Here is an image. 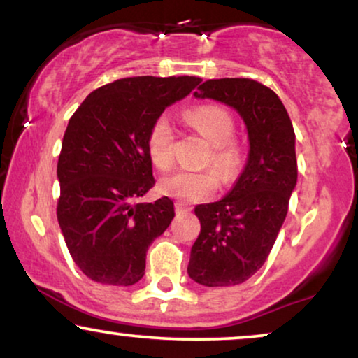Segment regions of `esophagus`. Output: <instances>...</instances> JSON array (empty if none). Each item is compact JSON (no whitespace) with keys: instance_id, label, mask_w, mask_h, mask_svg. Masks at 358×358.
<instances>
[{"instance_id":"34e87169","label":"esophagus","mask_w":358,"mask_h":358,"mask_svg":"<svg viewBox=\"0 0 358 358\" xmlns=\"http://www.w3.org/2000/svg\"><path fill=\"white\" fill-rule=\"evenodd\" d=\"M189 212H190L189 207H185V205L180 203V202H176V213H178V215H185V213H189Z\"/></svg>"}]
</instances>
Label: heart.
<instances>
[{
	"instance_id": "1",
	"label": "heart",
	"mask_w": 358,
	"mask_h": 358,
	"mask_svg": "<svg viewBox=\"0 0 358 358\" xmlns=\"http://www.w3.org/2000/svg\"><path fill=\"white\" fill-rule=\"evenodd\" d=\"M185 119L212 145L203 164L215 168L223 180H231L241 166V150L231 141L234 122L229 112L220 106L207 104L190 109ZM146 150L151 163L158 169H168L173 164V125L166 115L158 117L151 125ZM215 171H176L161 179L159 189L164 195L180 202H202L218 190L220 182Z\"/></svg>"
}]
</instances>
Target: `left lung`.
<instances>
[{
  "label": "left lung",
  "instance_id": "8db88e82",
  "mask_svg": "<svg viewBox=\"0 0 358 358\" xmlns=\"http://www.w3.org/2000/svg\"><path fill=\"white\" fill-rule=\"evenodd\" d=\"M194 96L236 110L248 129L249 151L229 192L195 207L200 234L187 273L203 287L239 285L264 266L285 222L298 176L295 131L278 96L254 80H208Z\"/></svg>",
  "mask_w": 358,
  "mask_h": 358
}]
</instances>
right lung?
Here are the masks:
<instances>
[{"mask_svg":"<svg viewBox=\"0 0 358 358\" xmlns=\"http://www.w3.org/2000/svg\"><path fill=\"white\" fill-rule=\"evenodd\" d=\"M200 81L117 80L92 91L68 122L57 166V218L73 261L91 280L129 287L143 277L150 244L174 218L168 197L138 202L155 185L146 138L166 107Z\"/></svg>","mask_w":358,"mask_h":358,"instance_id":"obj_1","label":"right lung"}]
</instances>
